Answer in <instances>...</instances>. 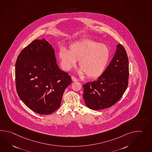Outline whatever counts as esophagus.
I'll return each instance as SVG.
<instances>
[{"label":"esophagus","mask_w":152,"mask_h":152,"mask_svg":"<svg viewBox=\"0 0 152 152\" xmlns=\"http://www.w3.org/2000/svg\"><path fill=\"white\" fill-rule=\"evenodd\" d=\"M71 79H72V81H74V82H76V81H77L78 80L76 77H75L74 76H72L71 77Z\"/></svg>","instance_id":"34e87169"}]
</instances>
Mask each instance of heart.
Instances as JSON below:
<instances>
[{
	"instance_id": "1",
	"label": "heart",
	"mask_w": 152,
	"mask_h": 152,
	"mask_svg": "<svg viewBox=\"0 0 152 152\" xmlns=\"http://www.w3.org/2000/svg\"><path fill=\"white\" fill-rule=\"evenodd\" d=\"M110 54V48L105 44L84 39L71 44L69 50L64 47L61 48L58 52V58L65 71H70L75 68L79 61L81 67L79 74H86L88 77L96 78L105 71Z\"/></svg>"
}]
</instances>
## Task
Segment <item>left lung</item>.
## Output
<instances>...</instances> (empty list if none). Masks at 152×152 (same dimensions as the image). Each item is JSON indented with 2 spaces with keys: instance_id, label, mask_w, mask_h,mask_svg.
<instances>
[{
  "instance_id": "8db88e82",
  "label": "left lung",
  "mask_w": 152,
  "mask_h": 152,
  "mask_svg": "<svg viewBox=\"0 0 152 152\" xmlns=\"http://www.w3.org/2000/svg\"><path fill=\"white\" fill-rule=\"evenodd\" d=\"M128 57L121 44L103 74L93 82L83 86L86 105L93 110L108 108L120 100L128 87Z\"/></svg>"
}]
</instances>
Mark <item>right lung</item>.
Masks as SVG:
<instances>
[{"label": "right lung", "instance_id": "obj_1", "mask_svg": "<svg viewBox=\"0 0 152 152\" xmlns=\"http://www.w3.org/2000/svg\"><path fill=\"white\" fill-rule=\"evenodd\" d=\"M16 91L33 111L49 115L61 106L64 91L72 82L57 64L54 49L45 39L35 40L23 49L15 65Z\"/></svg>", "mask_w": 152, "mask_h": 152}]
</instances>
